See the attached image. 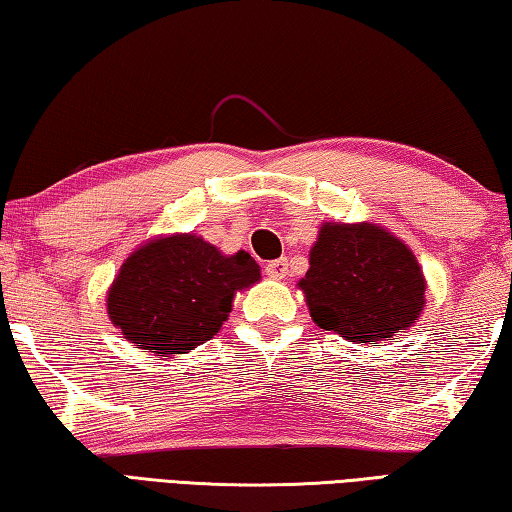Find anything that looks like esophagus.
Instances as JSON below:
<instances>
[{
    "instance_id": "1",
    "label": "esophagus",
    "mask_w": 512,
    "mask_h": 512,
    "mask_svg": "<svg viewBox=\"0 0 512 512\" xmlns=\"http://www.w3.org/2000/svg\"><path fill=\"white\" fill-rule=\"evenodd\" d=\"M264 273L268 277H273V280H282V277H287V273H289V262L284 257L273 259V262H268L264 266Z\"/></svg>"
}]
</instances>
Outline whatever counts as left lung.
Masks as SVG:
<instances>
[{
  "mask_svg": "<svg viewBox=\"0 0 512 512\" xmlns=\"http://www.w3.org/2000/svg\"><path fill=\"white\" fill-rule=\"evenodd\" d=\"M300 289L320 329L372 343L393 341L418 320L427 284L418 259L391 232L372 223H327Z\"/></svg>",
  "mask_w": 512,
  "mask_h": 512,
  "instance_id": "left-lung-1",
  "label": "left lung"
}]
</instances>
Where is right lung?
Here are the masks:
<instances>
[{"label": "right lung", "mask_w": 512, "mask_h": 512, "mask_svg": "<svg viewBox=\"0 0 512 512\" xmlns=\"http://www.w3.org/2000/svg\"><path fill=\"white\" fill-rule=\"evenodd\" d=\"M259 280L244 250L225 257L201 237L155 239L126 259L108 293V314L128 341L158 357L210 341L237 289Z\"/></svg>", "instance_id": "obj_1"}]
</instances>
